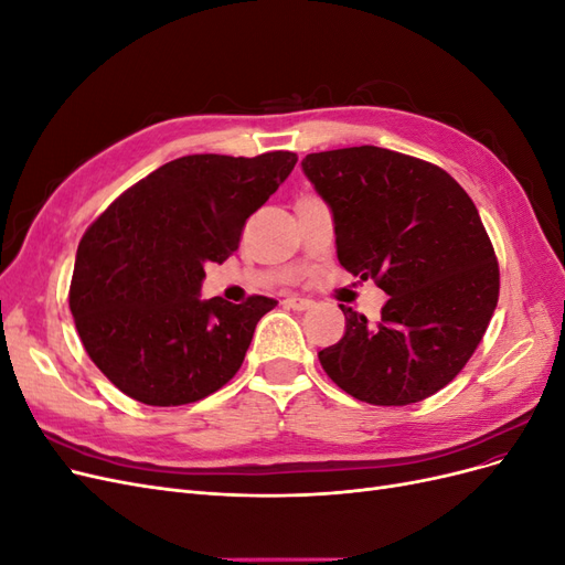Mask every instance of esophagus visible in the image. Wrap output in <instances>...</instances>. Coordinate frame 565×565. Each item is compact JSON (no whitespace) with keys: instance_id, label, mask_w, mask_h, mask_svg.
Here are the masks:
<instances>
[{"instance_id":"1","label":"esophagus","mask_w":565,"mask_h":565,"mask_svg":"<svg viewBox=\"0 0 565 565\" xmlns=\"http://www.w3.org/2000/svg\"><path fill=\"white\" fill-rule=\"evenodd\" d=\"M282 303L287 306V309H292V311H306V309H311V306H313L311 299H303V297H297V295L285 297Z\"/></svg>"}]
</instances>
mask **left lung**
Wrapping results in <instances>:
<instances>
[{
	"instance_id": "8db88e82",
	"label": "left lung",
	"mask_w": 565,
	"mask_h": 565,
	"mask_svg": "<svg viewBox=\"0 0 565 565\" xmlns=\"http://www.w3.org/2000/svg\"><path fill=\"white\" fill-rule=\"evenodd\" d=\"M301 169L332 210L339 264L388 295L377 322L341 303L347 332L318 353L322 370L372 405L429 398L467 365L500 297L476 204L440 167L377 146L311 152Z\"/></svg>"
}]
</instances>
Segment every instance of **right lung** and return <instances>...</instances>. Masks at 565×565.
<instances>
[{"mask_svg": "<svg viewBox=\"0 0 565 565\" xmlns=\"http://www.w3.org/2000/svg\"><path fill=\"white\" fill-rule=\"evenodd\" d=\"M295 164L289 150L185 156L131 185L84 233L71 282L75 328L129 398L195 403L241 370L256 322L278 301L200 299L204 264L228 259Z\"/></svg>", "mask_w": 565, "mask_h": 565, "instance_id": "add662e5", "label": "right lung"}]
</instances>
